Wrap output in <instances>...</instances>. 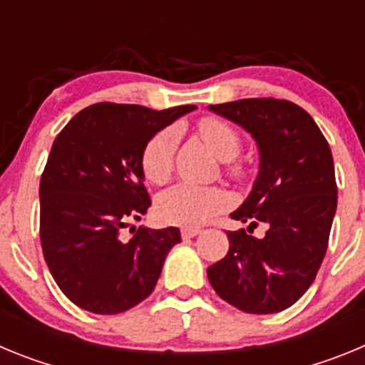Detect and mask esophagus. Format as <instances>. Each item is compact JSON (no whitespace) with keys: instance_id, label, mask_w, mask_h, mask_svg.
I'll list each match as a JSON object with an SVG mask.
<instances>
[{"instance_id":"34e87169","label":"esophagus","mask_w":365,"mask_h":365,"mask_svg":"<svg viewBox=\"0 0 365 365\" xmlns=\"http://www.w3.org/2000/svg\"><path fill=\"white\" fill-rule=\"evenodd\" d=\"M197 234H201V228H192V227H186V228H180V235L185 237V240H190V237H195Z\"/></svg>"}]
</instances>
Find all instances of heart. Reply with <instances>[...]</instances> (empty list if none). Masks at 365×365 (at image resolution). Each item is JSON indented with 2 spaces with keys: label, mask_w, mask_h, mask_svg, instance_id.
Segmentation results:
<instances>
[{
  "label": "heart",
  "mask_w": 365,
  "mask_h": 365,
  "mask_svg": "<svg viewBox=\"0 0 365 365\" xmlns=\"http://www.w3.org/2000/svg\"><path fill=\"white\" fill-rule=\"evenodd\" d=\"M197 133L215 157L227 160V172L240 177L243 168L234 157L241 150V135L230 122L219 117H205L197 122ZM179 131L175 128L155 133L143 151V172L153 185H164L173 172ZM228 205V195L217 186H199L192 182H179L168 188L157 199V214L163 221L197 227L221 212Z\"/></svg>",
  "instance_id": "b5f03b06"
}]
</instances>
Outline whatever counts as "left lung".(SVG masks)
<instances>
[{
	"instance_id": "obj_1",
	"label": "left lung",
	"mask_w": 365,
	"mask_h": 365,
	"mask_svg": "<svg viewBox=\"0 0 365 365\" xmlns=\"http://www.w3.org/2000/svg\"><path fill=\"white\" fill-rule=\"evenodd\" d=\"M252 135L259 173L232 219L265 222V237L228 232L230 248L208 267L219 298L250 314H272L298 302L316 278L336 212L333 153L307 111L278 98L210 106Z\"/></svg>"
}]
</instances>
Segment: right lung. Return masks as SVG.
<instances>
[{
	"mask_svg": "<svg viewBox=\"0 0 365 365\" xmlns=\"http://www.w3.org/2000/svg\"><path fill=\"white\" fill-rule=\"evenodd\" d=\"M193 109L100 102L54 138L40 180L41 250L54 282L83 311L118 314L153 292L179 228L120 234L151 206L143 172L148 140Z\"/></svg>",
	"mask_w": 365,
	"mask_h": 365,
	"instance_id": "1",
	"label": "right lung"
}]
</instances>
